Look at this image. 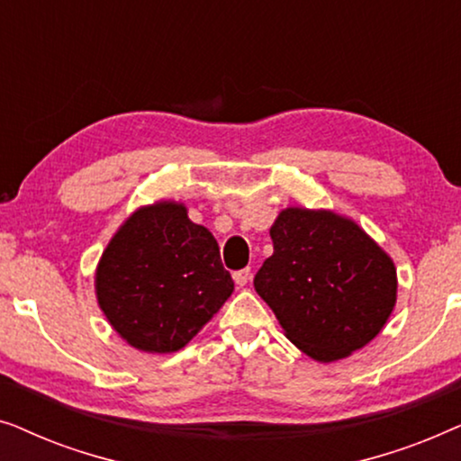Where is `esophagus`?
<instances>
[{
    "label": "esophagus",
    "mask_w": 461,
    "mask_h": 461,
    "mask_svg": "<svg viewBox=\"0 0 461 461\" xmlns=\"http://www.w3.org/2000/svg\"><path fill=\"white\" fill-rule=\"evenodd\" d=\"M232 279H235V283L239 287H245L251 279V270L249 268H243V270H237L235 275H232Z\"/></svg>",
    "instance_id": "obj_1"
}]
</instances>
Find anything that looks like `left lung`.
<instances>
[{
	"label": "left lung",
	"mask_w": 461,
	"mask_h": 461,
	"mask_svg": "<svg viewBox=\"0 0 461 461\" xmlns=\"http://www.w3.org/2000/svg\"><path fill=\"white\" fill-rule=\"evenodd\" d=\"M270 239L275 251L254 287L304 355L339 361L384 330L396 304V267L355 220L292 205Z\"/></svg>",
	"instance_id": "1"
}]
</instances>
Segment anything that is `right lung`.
<instances>
[{
	"mask_svg": "<svg viewBox=\"0 0 461 461\" xmlns=\"http://www.w3.org/2000/svg\"><path fill=\"white\" fill-rule=\"evenodd\" d=\"M96 300L131 348L167 355L210 323L235 283L218 241L185 203L159 199L131 212L100 256Z\"/></svg>",
	"mask_w": 461,
	"mask_h": 461,
	"instance_id": "right-lung-1",
	"label": "right lung"
}]
</instances>
